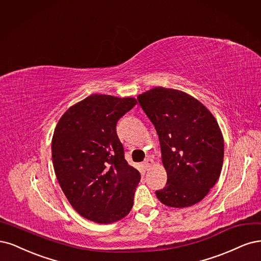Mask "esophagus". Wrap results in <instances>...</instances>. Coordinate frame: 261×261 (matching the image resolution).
Here are the masks:
<instances>
[{
  "instance_id": "1",
  "label": "esophagus",
  "mask_w": 261,
  "mask_h": 261,
  "mask_svg": "<svg viewBox=\"0 0 261 261\" xmlns=\"http://www.w3.org/2000/svg\"><path fill=\"white\" fill-rule=\"evenodd\" d=\"M153 166H154V161L152 158H146L144 163H143V167H144L145 170H149Z\"/></svg>"
}]
</instances>
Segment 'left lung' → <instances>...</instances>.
Returning <instances> with one entry per match:
<instances>
[{
  "instance_id": "8db88e82",
  "label": "left lung",
  "mask_w": 261,
  "mask_h": 261,
  "mask_svg": "<svg viewBox=\"0 0 261 261\" xmlns=\"http://www.w3.org/2000/svg\"><path fill=\"white\" fill-rule=\"evenodd\" d=\"M137 98L157 131L167 172V184L156 191L157 198L174 208L197 204L222 169L224 144L216 118L180 90L156 87Z\"/></svg>"
}]
</instances>
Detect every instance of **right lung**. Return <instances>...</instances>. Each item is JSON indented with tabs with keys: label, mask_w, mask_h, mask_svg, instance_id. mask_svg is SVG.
<instances>
[{
	"label": "right lung",
	"mask_w": 261,
	"mask_h": 261,
	"mask_svg": "<svg viewBox=\"0 0 261 261\" xmlns=\"http://www.w3.org/2000/svg\"><path fill=\"white\" fill-rule=\"evenodd\" d=\"M136 104L134 97L92 94L70 106L56 124V179L72 208L90 221H119L132 208L141 175L124 159L116 124Z\"/></svg>",
	"instance_id": "add662e5"
}]
</instances>
